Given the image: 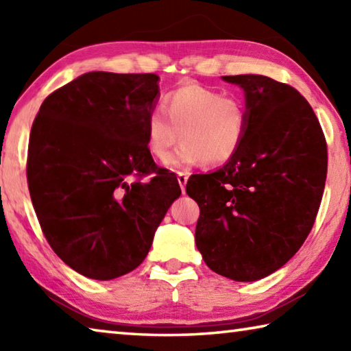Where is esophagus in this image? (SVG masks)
<instances>
[{
    "label": "esophagus",
    "instance_id": "obj_1",
    "mask_svg": "<svg viewBox=\"0 0 351 351\" xmlns=\"http://www.w3.org/2000/svg\"><path fill=\"white\" fill-rule=\"evenodd\" d=\"M176 178H178V182H180V186H181V190L182 192H186V184L189 180V175L184 173V171H178Z\"/></svg>",
    "mask_w": 351,
    "mask_h": 351
}]
</instances>
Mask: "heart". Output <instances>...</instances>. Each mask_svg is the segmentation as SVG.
<instances>
[{
	"instance_id": "b5f03b06",
	"label": "heart",
	"mask_w": 351,
	"mask_h": 351,
	"mask_svg": "<svg viewBox=\"0 0 351 351\" xmlns=\"http://www.w3.org/2000/svg\"><path fill=\"white\" fill-rule=\"evenodd\" d=\"M164 106L167 114L161 110L148 114L147 148L154 158L165 159L181 132L184 142L167 161L171 167H189L201 161L224 164L245 144L249 114L239 96H223L212 88L186 83L165 94Z\"/></svg>"
}]
</instances>
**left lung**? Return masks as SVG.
I'll return each instance as SVG.
<instances>
[{"label":"left lung","instance_id":"left-lung-1","mask_svg":"<svg viewBox=\"0 0 351 351\" xmlns=\"http://www.w3.org/2000/svg\"><path fill=\"white\" fill-rule=\"evenodd\" d=\"M245 90L241 150L186 192L199 206L195 243L209 268L237 282L272 274L304 245L326 180V141L306 99L265 75H224Z\"/></svg>","mask_w":351,"mask_h":351}]
</instances>
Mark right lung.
Returning <instances> with one entry per match:
<instances>
[{
	"mask_svg": "<svg viewBox=\"0 0 351 351\" xmlns=\"http://www.w3.org/2000/svg\"><path fill=\"white\" fill-rule=\"evenodd\" d=\"M158 80L83 74L51 93L34 119L26 165L34 209L52 251L85 277L111 280L138 268L181 195L176 175L147 148Z\"/></svg>",
	"mask_w": 351,
	"mask_h": 351,
	"instance_id": "add662e5",
	"label": "right lung"
}]
</instances>
